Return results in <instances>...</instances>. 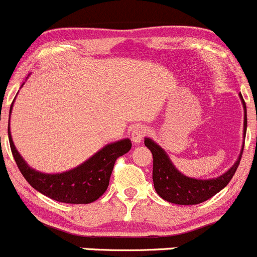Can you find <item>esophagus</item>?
I'll list each match as a JSON object with an SVG mask.
<instances>
[{
  "instance_id": "34e87169",
  "label": "esophagus",
  "mask_w": 257,
  "mask_h": 257,
  "mask_svg": "<svg viewBox=\"0 0 257 257\" xmlns=\"http://www.w3.org/2000/svg\"><path fill=\"white\" fill-rule=\"evenodd\" d=\"M149 134V130L145 126H136L131 132V139L135 144H140V142L144 140V137H146V135Z\"/></svg>"
}]
</instances>
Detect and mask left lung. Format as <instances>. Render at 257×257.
Here are the masks:
<instances>
[{
	"instance_id": "1",
	"label": "left lung",
	"mask_w": 257,
	"mask_h": 257,
	"mask_svg": "<svg viewBox=\"0 0 257 257\" xmlns=\"http://www.w3.org/2000/svg\"><path fill=\"white\" fill-rule=\"evenodd\" d=\"M243 110H245V118H243V136H246V127H247V117H246V103L243 101ZM145 146L151 151L154 157V169H152V180L157 194L166 201L177 205H197L206 200L211 199L214 195L223 189L237 170L238 164L241 161V156L243 152V146L237 161L233 166L221 176L210 180L191 179L184 176L181 172L176 170V167L170 161L166 152L161 149L152 140L145 139Z\"/></svg>"
}]
</instances>
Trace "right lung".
<instances>
[{
	"label": "right lung",
	"mask_w": 257,
	"mask_h": 257,
	"mask_svg": "<svg viewBox=\"0 0 257 257\" xmlns=\"http://www.w3.org/2000/svg\"><path fill=\"white\" fill-rule=\"evenodd\" d=\"M9 140L15 161L26 181L50 199L65 204H90L102 196L108 187L116 160L131 149V141L128 139L121 140L105 146L76 169L62 174L50 175L35 171L25 162L15 147L10 128Z\"/></svg>",
	"instance_id": "obj_1"
}]
</instances>
